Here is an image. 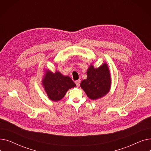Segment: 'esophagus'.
I'll return each mask as SVG.
<instances>
[{
  "instance_id": "1",
  "label": "esophagus",
  "mask_w": 151,
  "mask_h": 151,
  "mask_svg": "<svg viewBox=\"0 0 151 151\" xmlns=\"http://www.w3.org/2000/svg\"><path fill=\"white\" fill-rule=\"evenodd\" d=\"M80 82H81V81H80V80H77V81H75V84H76L77 86H80Z\"/></svg>"
}]
</instances>
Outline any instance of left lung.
I'll return each instance as SVG.
<instances>
[{
    "mask_svg": "<svg viewBox=\"0 0 151 151\" xmlns=\"http://www.w3.org/2000/svg\"><path fill=\"white\" fill-rule=\"evenodd\" d=\"M88 78L81 82L80 86L90 99L96 100L100 99L109 92L111 79L110 71L106 63L99 68L90 65L87 71Z\"/></svg>",
    "mask_w": 151,
    "mask_h": 151,
    "instance_id": "1",
    "label": "left lung"
}]
</instances>
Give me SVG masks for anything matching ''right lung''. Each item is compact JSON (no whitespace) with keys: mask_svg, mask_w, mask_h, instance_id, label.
<instances>
[{"mask_svg":"<svg viewBox=\"0 0 151 151\" xmlns=\"http://www.w3.org/2000/svg\"><path fill=\"white\" fill-rule=\"evenodd\" d=\"M42 85L47 97L54 101L63 99L68 90L76 86L70 77L63 75L58 71L53 73L49 70L45 71Z\"/></svg>","mask_w":151,"mask_h":151,"instance_id":"1","label":"right lung"}]
</instances>
